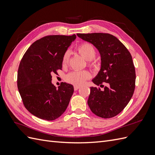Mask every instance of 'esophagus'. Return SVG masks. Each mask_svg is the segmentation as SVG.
I'll return each instance as SVG.
<instances>
[{
    "label": "esophagus",
    "mask_w": 155,
    "mask_h": 155,
    "mask_svg": "<svg viewBox=\"0 0 155 155\" xmlns=\"http://www.w3.org/2000/svg\"><path fill=\"white\" fill-rule=\"evenodd\" d=\"M80 86H77V85H74V91H77L78 88H80Z\"/></svg>",
    "instance_id": "1"
}]
</instances>
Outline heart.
I'll return each mask as SVG.
<instances>
[{"instance_id": "obj_1", "label": "heart", "mask_w": 155, "mask_h": 155, "mask_svg": "<svg viewBox=\"0 0 155 155\" xmlns=\"http://www.w3.org/2000/svg\"><path fill=\"white\" fill-rule=\"evenodd\" d=\"M77 51L82 57L88 61V64L90 67H95L96 62L93 61V59L96 56V50L93 45L88 42H83L78 46ZM69 57H70L69 52L68 51L65 52L62 58V67H67L68 63ZM90 77L91 74L88 71H75L69 72L66 76L65 80L68 83L81 86L84 83L85 81L88 79Z\"/></svg>"}]
</instances>
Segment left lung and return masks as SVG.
Listing matches in <instances>:
<instances>
[{
    "mask_svg": "<svg viewBox=\"0 0 155 155\" xmlns=\"http://www.w3.org/2000/svg\"><path fill=\"white\" fill-rule=\"evenodd\" d=\"M89 42L100 52L101 68L93 83L101 87H91L88 104L97 116L109 118L117 116L126 107L135 88L136 73L132 56L125 46L108 33L77 34ZM105 83L107 86L104 87Z\"/></svg>",
    "mask_w": 155,
    "mask_h": 155,
    "instance_id": "8db88e82",
    "label": "left lung"
}]
</instances>
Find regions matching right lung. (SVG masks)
Wrapping results in <instances>:
<instances>
[{
	"instance_id": "right-lung-1",
	"label": "right lung",
	"mask_w": 155,
	"mask_h": 155,
	"mask_svg": "<svg viewBox=\"0 0 155 155\" xmlns=\"http://www.w3.org/2000/svg\"><path fill=\"white\" fill-rule=\"evenodd\" d=\"M76 35H49L32 43L20 62L17 87L25 107L39 118L53 120L67 109L74 92L72 84L57 88L52 74L62 70V58Z\"/></svg>"
}]
</instances>
